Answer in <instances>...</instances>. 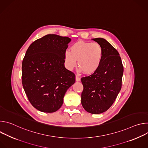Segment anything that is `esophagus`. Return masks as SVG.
Listing matches in <instances>:
<instances>
[{
  "label": "esophagus",
  "mask_w": 148,
  "mask_h": 148,
  "mask_svg": "<svg viewBox=\"0 0 148 148\" xmlns=\"http://www.w3.org/2000/svg\"><path fill=\"white\" fill-rule=\"evenodd\" d=\"M80 78L78 76V75H76V77H75V80L77 81H80Z\"/></svg>",
  "instance_id": "1"
}]
</instances>
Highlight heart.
I'll return each mask as SVG.
<instances>
[{
    "label": "heart",
    "instance_id": "1",
    "mask_svg": "<svg viewBox=\"0 0 148 148\" xmlns=\"http://www.w3.org/2000/svg\"><path fill=\"white\" fill-rule=\"evenodd\" d=\"M69 51L64 53V61L67 68L72 70L77 64L86 74L96 72L102 62L103 51L97 42L78 41L72 45Z\"/></svg>",
    "mask_w": 148,
    "mask_h": 148
}]
</instances>
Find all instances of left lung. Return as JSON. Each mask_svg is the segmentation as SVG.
<instances>
[{
  "label": "left lung",
  "instance_id": "left-lung-1",
  "mask_svg": "<svg viewBox=\"0 0 148 148\" xmlns=\"http://www.w3.org/2000/svg\"><path fill=\"white\" fill-rule=\"evenodd\" d=\"M92 40L102 46L103 58L96 72L81 78V104L88 112L99 114L111 107L119 92L123 67L119 53L109 42L102 38Z\"/></svg>",
  "mask_w": 148,
  "mask_h": 148
}]
</instances>
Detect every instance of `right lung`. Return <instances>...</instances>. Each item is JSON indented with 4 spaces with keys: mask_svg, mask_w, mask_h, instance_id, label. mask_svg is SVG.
Wrapping results in <instances>:
<instances>
[{
    "mask_svg": "<svg viewBox=\"0 0 148 148\" xmlns=\"http://www.w3.org/2000/svg\"><path fill=\"white\" fill-rule=\"evenodd\" d=\"M71 38L47 34L36 40L22 62V84L29 101L38 111L51 113L63 103L75 74L64 67V53Z\"/></svg>",
    "mask_w": 148,
    "mask_h": 148,
    "instance_id": "right-lung-1",
    "label": "right lung"
}]
</instances>
